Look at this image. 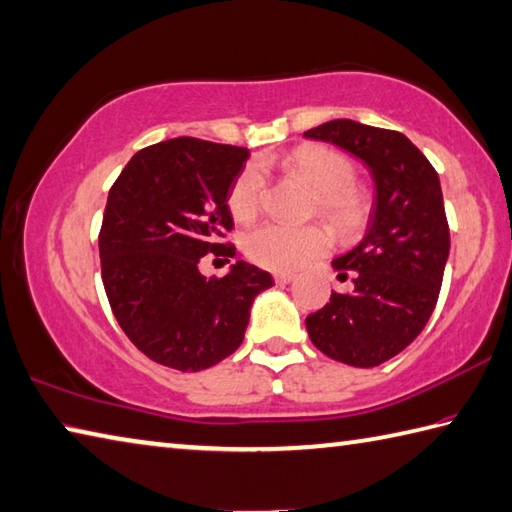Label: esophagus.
I'll list each match as a JSON object with an SVG mask.
<instances>
[{
    "label": "esophagus",
    "mask_w": 512,
    "mask_h": 512,
    "mask_svg": "<svg viewBox=\"0 0 512 512\" xmlns=\"http://www.w3.org/2000/svg\"><path fill=\"white\" fill-rule=\"evenodd\" d=\"M275 282L277 284H288V282H293V275L291 273H275Z\"/></svg>",
    "instance_id": "34e87169"
}]
</instances>
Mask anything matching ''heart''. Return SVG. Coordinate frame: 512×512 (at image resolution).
<instances>
[{
  "instance_id": "1",
  "label": "heart",
  "mask_w": 512,
  "mask_h": 512,
  "mask_svg": "<svg viewBox=\"0 0 512 512\" xmlns=\"http://www.w3.org/2000/svg\"><path fill=\"white\" fill-rule=\"evenodd\" d=\"M284 167L318 190L315 208L338 226H353L362 212V199L351 188L353 163L329 147H297L286 156H264L259 165L241 170L228 194V208L241 224L253 221L266 201V167ZM246 253L271 271H295L331 246V232L322 224L288 226L268 221L246 235Z\"/></svg>"
}]
</instances>
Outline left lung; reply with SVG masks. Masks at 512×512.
<instances>
[{"instance_id": "obj_1", "label": "left lung", "mask_w": 512, "mask_h": 512, "mask_svg": "<svg viewBox=\"0 0 512 512\" xmlns=\"http://www.w3.org/2000/svg\"><path fill=\"white\" fill-rule=\"evenodd\" d=\"M304 136L362 161L374 183L365 237L331 262L338 277L351 273L353 288L331 293V302L306 318V331L329 358L376 367L410 345L439 300L450 255L439 174L392 129L342 118Z\"/></svg>"}]
</instances>
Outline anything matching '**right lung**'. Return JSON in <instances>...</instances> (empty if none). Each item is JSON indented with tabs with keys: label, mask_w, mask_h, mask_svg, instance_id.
Here are the masks:
<instances>
[{
	"label": "right lung",
	"mask_w": 512,
	"mask_h": 512,
	"mask_svg": "<svg viewBox=\"0 0 512 512\" xmlns=\"http://www.w3.org/2000/svg\"><path fill=\"white\" fill-rule=\"evenodd\" d=\"M246 147L170 138L136 152L111 185L100 230L102 284L120 329L159 365L199 371L239 349L250 306L273 286L271 273L237 262L206 277L208 253L232 228L228 194Z\"/></svg>",
	"instance_id": "right-lung-1"
}]
</instances>
